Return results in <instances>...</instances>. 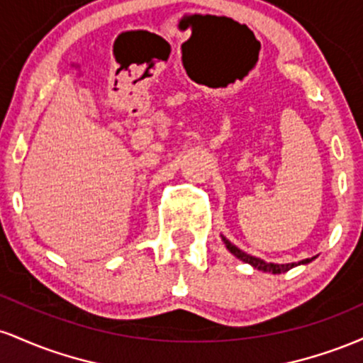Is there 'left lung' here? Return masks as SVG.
<instances>
[{
	"instance_id": "left-lung-1",
	"label": "left lung",
	"mask_w": 363,
	"mask_h": 363,
	"mask_svg": "<svg viewBox=\"0 0 363 363\" xmlns=\"http://www.w3.org/2000/svg\"><path fill=\"white\" fill-rule=\"evenodd\" d=\"M222 239H223L225 245H227L228 251L234 254L235 257H239L240 261L249 262V264H252L256 269H262V272H268V273H273V274H277V273H285V272H289V269L294 268V266L302 264V262H309V261H311V259H303V261H298V262H290V264H274V262H266V261L259 259V257L249 256L247 252L240 251V249L235 247L234 244L228 242V240L225 239V237H222Z\"/></svg>"
}]
</instances>
